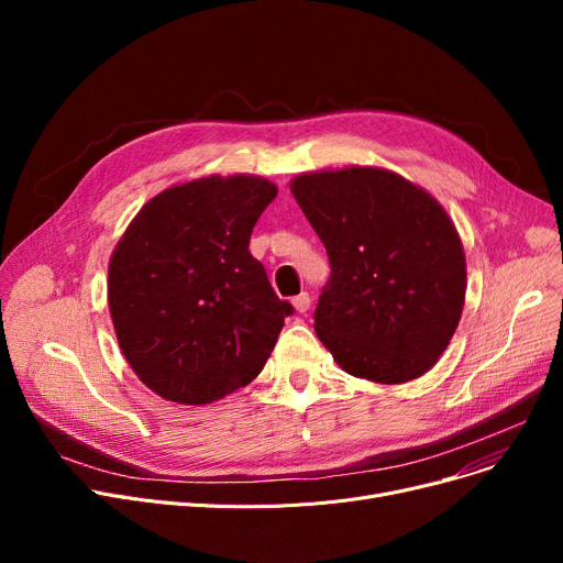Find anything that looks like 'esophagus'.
<instances>
[{
	"instance_id": "esophagus-1",
	"label": "esophagus",
	"mask_w": 563,
	"mask_h": 563,
	"mask_svg": "<svg viewBox=\"0 0 563 563\" xmlns=\"http://www.w3.org/2000/svg\"><path fill=\"white\" fill-rule=\"evenodd\" d=\"M291 306H294V310H297V312H306V310L310 308V297H308V291L297 294V297L291 299Z\"/></svg>"
}]
</instances>
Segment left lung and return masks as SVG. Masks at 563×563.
Instances as JSON below:
<instances>
[{
  "label": "left lung",
  "instance_id": "8db88e82",
  "mask_svg": "<svg viewBox=\"0 0 563 563\" xmlns=\"http://www.w3.org/2000/svg\"><path fill=\"white\" fill-rule=\"evenodd\" d=\"M327 246L314 333L351 376L406 383L448 349L465 303V253L427 189L374 166L301 173L289 185Z\"/></svg>",
  "mask_w": 563,
  "mask_h": 563
}]
</instances>
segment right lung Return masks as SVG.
I'll return each instance as SVG.
<instances>
[{
    "instance_id": "add662e5",
    "label": "right lung",
    "mask_w": 563,
    "mask_h": 563,
    "mask_svg": "<svg viewBox=\"0 0 563 563\" xmlns=\"http://www.w3.org/2000/svg\"><path fill=\"white\" fill-rule=\"evenodd\" d=\"M260 175H210L147 200L118 240L107 301L125 361L159 397L202 406L262 372L294 312L249 242L276 198Z\"/></svg>"
}]
</instances>
